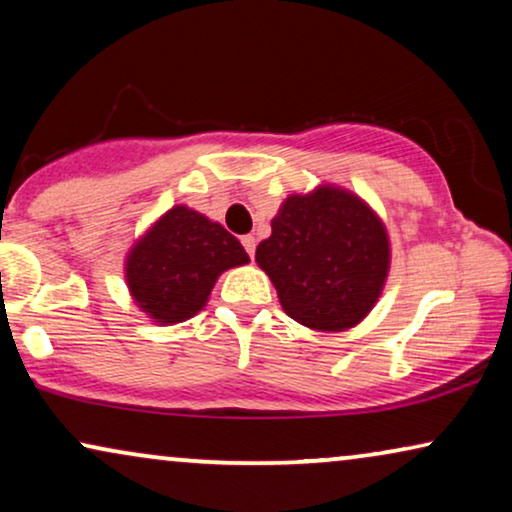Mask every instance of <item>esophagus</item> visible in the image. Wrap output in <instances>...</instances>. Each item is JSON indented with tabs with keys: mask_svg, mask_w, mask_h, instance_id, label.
I'll list each match as a JSON object with an SVG mask.
<instances>
[{
	"mask_svg": "<svg viewBox=\"0 0 512 512\" xmlns=\"http://www.w3.org/2000/svg\"><path fill=\"white\" fill-rule=\"evenodd\" d=\"M242 247L247 251L249 258H254V251H256V237L254 235H244L242 237Z\"/></svg>",
	"mask_w": 512,
	"mask_h": 512,
	"instance_id": "obj_1",
	"label": "esophagus"
}]
</instances>
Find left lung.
Here are the masks:
<instances>
[{
	"label": "left lung",
	"mask_w": 512,
	"mask_h": 512,
	"mask_svg": "<svg viewBox=\"0 0 512 512\" xmlns=\"http://www.w3.org/2000/svg\"><path fill=\"white\" fill-rule=\"evenodd\" d=\"M389 256L380 216L335 186L289 195L256 249L284 312L314 331L359 324L380 298Z\"/></svg>",
	"instance_id": "1"
}]
</instances>
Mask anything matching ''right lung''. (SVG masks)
Returning <instances> with one entry per match:
<instances>
[{
	"label": "right lung",
	"mask_w": 512,
	"mask_h": 512,
	"mask_svg": "<svg viewBox=\"0 0 512 512\" xmlns=\"http://www.w3.org/2000/svg\"><path fill=\"white\" fill-rule=\"evenodd\" d=\"M244 263L247 251L221 223L177 205L130 249L125 279L139 310L179 324L205 307L223 270Z\"/></svg>",
	"instance_id": "obj_1"
}]
</instances>
